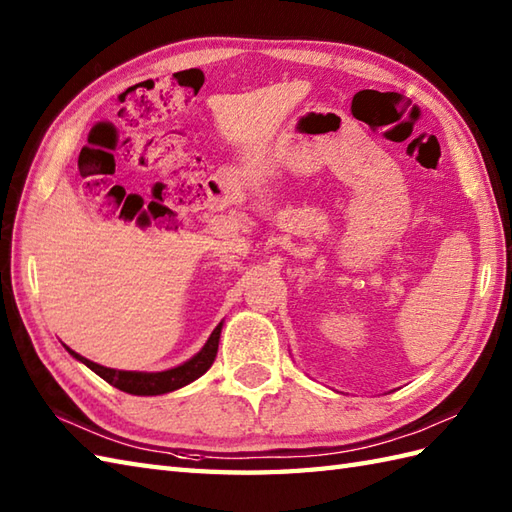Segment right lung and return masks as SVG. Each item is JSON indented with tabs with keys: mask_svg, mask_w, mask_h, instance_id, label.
<instances>
[{
	"mask_svg": "<svg viewBox=\"0 0 512 512\" xmlns=\"http://www.w3.org/2000/svg\"><path fill=\"white\" fill-rule=\"evenodd\" d=\"M222 334V323L211 331L209 340L205 342L194 358H189L187 362L178 364L174 368H168V371H159V373H144V371H120V368H106L102 364H95L87 358H82L80 353L71 351L65 347L78 362L89 366L95 375H100L104 382H109L111 386L120 388L124 392H130V395H141V397H152V395H165V392H172L183 388L187 384H192L194 379L200 375H205L209 371V366L216 360L218 353V342Z\"/></svg>",
	"mask_w": 512,
	"mask_h": 512,
	"instance_id": "right-lung-1",
	"label": "right lung"
}]
</instances>
